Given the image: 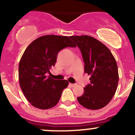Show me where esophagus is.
Returning a JSON list of instances; mask_svg holds the SVG:
<instances>
[{
  "label": "esophagus",
  "mask_w": 135,
  "mask_h": 135,
  "mask_svg": "<svg viewBox=\"0 0 135 135\" xmlns=\"http://www.w3.org/2000/svg\"><path fill=\"white\" fill-rule=\"evenodd\" d=\"M69 85H70V86L72 87V88H73V87H74L76 85V84H71V83H70V84H69Z\"/></svg>",
  "instance_id": "obj_1"
}]
</instances>
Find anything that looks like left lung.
Segmentation results:
<instances>
[{
	"label": "left lung",
	"mask_w": 135,
	"mask_h": 135,
	"mask_svg": "<svg viewBox=\"0 0 135 135\" xmlns=\"http://www.w3.org/2000/svg\"><path fill=\"white\" fill-rule=\"evenodd\" d=\"M80 48L84 63V72L90 76V84L77 98L81 106L99 110L110 103L116 91L119 81L118 65L109 49L95 38L87 35L71 36Z\"/></svg>",
	"instance_id": "obj_1"
}]
</instances>
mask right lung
I'll return each instance as SVG.
<instances>
[{
  "mask_svg": "<svg viewBox=\"0 0 135 135\" xmlns=\"http://www.w3.org/2000/svg\"><path fill=\"white\" fill-rule=\"evenodd\" d=\"M76 47L68 36L44 35L31 42L19 64V80L23 93L31 105L42 110L55 107L69 85L66 80L46 76L55 65L60 50Z\"/></svg>",
  "mask_w": 135,
  "mask_h": 135,
  "instance_id": "1",
  "label": "right lung"
}]
</instances>
